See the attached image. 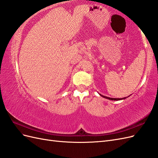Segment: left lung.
<instances>
[{
  "label": "left lung",
  "mask_w": 158,
  "mask_h": 158,
  "mask_svg": "<svg viewBox=\"0 0 158 158\" xmlns=\"http://www.w3.org/2000/svg\"><path fill=\"white\" fill-rule=\"evenodd\" d=\"M99 95H101V96H102L103 98H106V99H109V100H113H113H114V101H118V100L125 99L127 98V97L126 98H109V97H107V96H104V95H101L100 94H99ZM129 96H130V95H129ZM129 96H128V97H129Z\"/></svg>",
  "instance_id": "1"
}]
</instances>
